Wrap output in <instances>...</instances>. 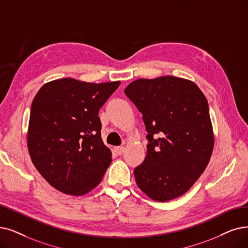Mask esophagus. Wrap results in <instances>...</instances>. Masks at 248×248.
Returning a JSON list of instances; mask_svg holds the SVG:
<instances>
[{
	"label": "esophagus",
	"instance_id": "1",
	"mask_svg": "<svg viewBox=\"0 0 248 248\" xmlns=\"http://www.w3.org/2000/svg\"><path fill=\"white\" fill-rule=\"evenodd\" d=\"M115 150L118 155H122L125 151V147L124 146H117V147H115Z\"/></svg>",
	"mask_w": 248,
	"mask_h": 248
}]
</instances>
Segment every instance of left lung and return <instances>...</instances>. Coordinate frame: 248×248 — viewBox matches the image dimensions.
Listing matches in <instances>:
<instances>
[{
  "instance_id": "8db88e82",
  "label": "left lung",
  "mask_w": 248,
  "mask_h": 248,
  "mask_svg": "<svg viewBox=\"0 0 248 248\" xmlns=\"http://www.w3.org/2000/svg\"><path fill=\"white\" fill-rule=\"evenodd\" d=\"M124 93L148 133L145 158L134 169L136 184L154 201L177 199L197 181L213 154L206 97L193 81L170 75L137 79Z\"/></svg>"
}]
</instances>
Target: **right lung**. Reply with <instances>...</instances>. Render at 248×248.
<instances>
[{
    "mask_svg": "<svg viewBox=\"0 0 248 248\" xmlns=\"http://www.w3.org/2000/svg\"><path fill=\"white\" fill-rule=\"evenodd\" d=\"M120 83L68 77L44 84L35 94L28 153L39 174L57 190L83 195L102 181L112 153L102 140L98 111Z\"/></svg>",
    "mask_w": 248,
    "mask_h": 248,
    "instance_id": "1",
    "label": "right lung"
}]
</instances>
